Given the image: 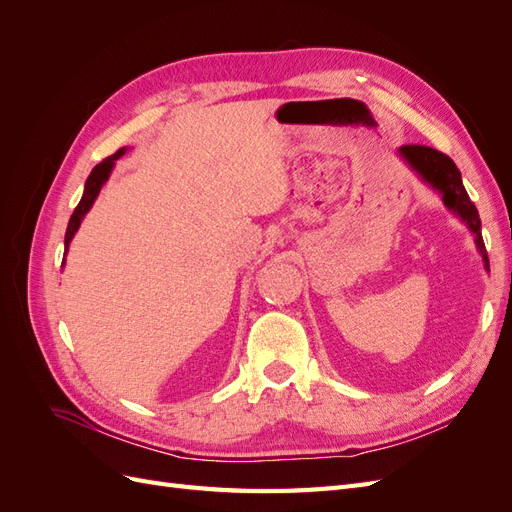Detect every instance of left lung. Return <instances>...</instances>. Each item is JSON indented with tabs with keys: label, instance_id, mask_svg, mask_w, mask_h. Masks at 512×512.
<instances>
[{
	"label": "left lung",
	"instance_id": "8db88e82",
	"mask_svg": "<svg viewBox=\"0 0 512 512\" xmlns=\"http://www.w3.org/2000/svg\"><path fill=\"white\" fill-rule=\"evenodd\" d=\"M401 156H404L410 166L421 175L427 183H431L433 188L442 192L444 205L448 209H453L459 218L468 224V228L476 235V245L480 254H483L485 265H489L487 252H485V241L483 235H480V218L474 203L470 200L466 188H463L461 173L455 166V162L446 156V153L431 149L425 145H404L399 149Z\"/></svg>",
	"mask_w": 512,
	"mask_h": 512
}]
</instances>
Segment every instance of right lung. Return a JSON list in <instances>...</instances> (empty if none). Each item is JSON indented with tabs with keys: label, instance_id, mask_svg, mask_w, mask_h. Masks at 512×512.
<instances>
[{
	"label": "right lung",
	"instance_id": "1",
	"mask_svg": "<svg viewBox=\"0 0 512 512\" xmlns=\"http://www.w3.org/2000/svg\"><path fill=\"white\" fill-rule=\"evenodd\" d=\"M123 153H126V149H119L117 153H113V156H108V158L102 160L94 170H91V175L87 177V183H85V192H83L81 203L76 205V209H74V213H72V218H70V222H68V228H66V250H68V245H70V241H72V237H74V232L79 230V226H81L83 215L89 211L91 205H94V200H96L100 188L104 185V181L108 179V175H111L115 160H119V158L123 156Z\"/></svg>",
	"mask_w": 512,
	"mask_h": 512
}]
</instances>
